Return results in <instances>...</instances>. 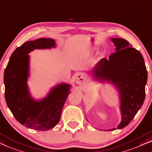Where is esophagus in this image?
<instances>
[{"mask_svg": "<svg viewBox=\"0 0 152 152\" xmlns=\"http://www.w3.org/2000/svg\"><path fill=\"white\" fill-rule=\"evenodd\" d=\"M75 81L77 84H82L83 81H84V76H83V75L82 73L77 74Z\"/></svg>", "mask_w": 152, "mask_h": 152, "instance_id": "obj_1", "label": "esophagus"}]
</instances>
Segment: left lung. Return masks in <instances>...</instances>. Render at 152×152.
<instances>
[{
    "label": "left lung",
    "mask_w": 152,
    "mask_h": 152,
    "mask_svg": "<svg viewBox=\"0 0 152 152\" xmlns=\"http://www.w3.org/2000/svg\"><path fill=\"white\" fill-rule=\"evenodd\" d=\"M116 51L109 60H101L92 71L96 80L111 83L120 95L121 121L117 129L127 126L143 104L147 71L141 53L125 39L111 38ZM116 128L109 129L114 130Z\"/></svg>",
    "instance_id": "obj_1"
}]
</instances>
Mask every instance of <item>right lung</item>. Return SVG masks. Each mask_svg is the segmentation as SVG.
<instances>
[{
    "mask_svg": "<svg viewBox=\"0 0 152 152\" xmlns=\"http://www.w3.org/2000/svg\"><path fill=\"white\" fill-rule=\"evenodd\" d=\"M56 45L50 38L26 42L13 52L4 72L7 105L18 121L28 128L46 131L56 126L70 94L71 86L64 83L53 88L47 96L38 101L31 97L28 91V54L34 49H50Z\"/></svg>",
    "mask_w": 152,
    "mask_h": 152,
    "instance_id": "1",
    "label": "right lung"
}]
</instances>
